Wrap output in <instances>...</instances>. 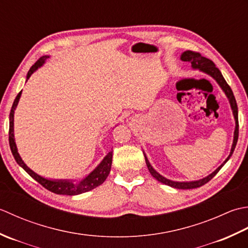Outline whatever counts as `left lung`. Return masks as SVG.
<instances>
[{"mask_svg": "<svg viewBox=\"0 0 248 248\" xmlns=\"http://www.w3.org/2000/svg\"><path fill=\"white\" fill-rule=\"evenodd\" d=\"M181 60L184 61V62H188L191 64V67L194 69H199L201 72L205 73L206 75L211 76L212 78H213L215 81L219 84V87L221 88V90L224 91L225 94L227 97L229 99V103L231 106V109H232V112H233V117L235 120V129H234V136H233V143H232L231 146V151H230V154L228 157L226 158V160L224 161L223 164H221L218 168H217L214 172H212L210 175L205 176V178L198 180V181H191V182H175V181H171L164 178L163 175H160L157 171H156L152 166H151L150 161L148 160V157H146L145 154H144V158H145V163L146 166H148V169L150 171V173L153 175V178H155L158 182L163 184H166L168 186H171V187H174V188H179V189H191V188H197V187H200V186L204 185L205 183H208L210 180H212L216 175V173L218 172V171L221 169V167H223L227 161L229 160V158L231 157L232 153H233V151L235 149V145L237 142V138H239V118H237V105L235 102V98H234V95L233 92H232L231 88L229 87V84L226 82L225 78L223 77V75H221L220 70L215 66V64L212 62L210 59H206L204 57H202V55L199 52H195V51H190V50H187V51H185L181 54Z\"/></svg>", "mask_w": 248, "mask_h": 248, "instance_id": "8db88e82", "label": "left lung"}]
</instances>
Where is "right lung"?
<instances>
[{
    "instance_id": "obj_1",
    "label": "right lung",
    "mask_w": 248,
    "mask_h": 248,
    "mask_svg": "<svg viewBox=\"0 0 248 248\" xmlns=\"http://www.w3.org/2000/svg\"><path fill=\"white\" fill-rule=\"evenodd\" d=\"M49 57L48 55H45V57L39 58L36 63H35L33 66L30 68L27 75V81L31 77L32 74L37 70L40 66H43L45 61H46ZM21 92L20 91L19 94L17 95V97L15 98L13 107L11 110V113H9V146H11L12 153L14 155L15 159H16L17 164L22 167V168L27 171V172L32 176V178L37 181L40 185H43L45 188H47L48 190L52 191L54 194L58 195H68V196H74V195H79L82 193H87L89 190H92L94 188L97 187L100 184H103L105 180L107 179L108 174L110 173V169H111V164H112V151L105 156V158L102 160L96 168L91 172L87 178H84L80 182H77L75 183L74 181L70 180H48L45 179L43 176H40L39 174L35 173L33 170H31L29 167L24 164V161L20 157V155L18 153L16 142H15V136H14V114H15V110H16L17 105L19 103L20 96H21Z\"/></svg>"
}]
</instances>
